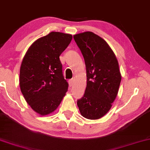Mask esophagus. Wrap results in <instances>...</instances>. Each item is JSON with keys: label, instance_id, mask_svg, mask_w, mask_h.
I'll use <instances>...</instances> for the list:
<instances>
[{"label": "esophagus", "instance_id": "1", "mask_svg": "<svg viewBox=\"0 0 150 150\" xmlns=\"http://www.w3.org/2000/svg\"><path fill=\"white\" fill-rule=\"evenodd\" d=\"M69 86H72L73 85V79L69 80Z\"/></svg>", "mask_w": 150, "mask_h": 150}]
</instances>
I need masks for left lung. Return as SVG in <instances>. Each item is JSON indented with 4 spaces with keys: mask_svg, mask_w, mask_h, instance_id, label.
<instances>
[{
    "mask_svg": "<svg viewBox=\"0 0 150 150\" xmlns=\"http://www.w3.org/2000/svg\"><path fill=\"white\" fill-rule=\"evenodd\" d=\"M85 60L87 86L83 97L77 100L83 117L96 120L110 110L118 94L120 81L115 54L105 40L91 32L73 35Z\"/></svg>",
    "mask_w": 150,
    "mask_h": 150,
    "instance_id": "obj_1",
    "label": "left lung"
}]
</instances>
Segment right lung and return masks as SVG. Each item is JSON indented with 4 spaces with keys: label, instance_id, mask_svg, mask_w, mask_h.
<instances>
[{
    "label": "right lung",
    "instance_id": "1",
    "mask_svg": "<svg viewBox=\"0 0 150 150\" xmlns=\"http://www.w3.org/2000/svg\"><path fill=\"white\" fill-rule=\"evenodd\" d=\"M72 38L69 33L52 32L35 40L24 56L20 89L27 103L40 115L53 112L68 90L59 57Z\"/></svg>",
    "mask_w": 150,
    "mask_h": 150
}]
</instances>
